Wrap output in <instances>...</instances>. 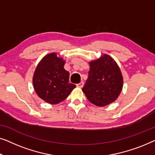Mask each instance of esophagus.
<instances>
[{"mask_svg": "<svg viewBox=\"0 0 155 155\" xmlns=\"http://www.w3.org/2000/svg\"><path fill=\"white\" fill-rule=\"evenodd\" d=\"M84 83L83 82V81H81V83H79V84H77V86L78 87V88H83V87H84Z\"/></svg>", "mask_w": 155, "mask_h": 155, "instance_id": "esophagus-1", "label": "esophagus"}]
</instances>
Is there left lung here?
<instances>
[{"label": "left lung", "instance_id": "8db88e82", "mask_svg": "<svg viewBox=\"0 0 155 155\" xmlns=\"http://www.w3.org/2000/svg\"><path fill=\"white\" fill-rule=\"evenodd\" d=\"M90 69L86 84L82 88L89 101L104 107L114 102L123 88V76L112 57L104 54L89 62Z\"/></svg>", "mask_w": 155, "mask_h": 155}]
</instances>
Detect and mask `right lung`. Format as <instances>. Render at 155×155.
Instances as JSON below:
<instances>
[{"label":"right lung","instance_id":"1","mask_svg":"<svg viewBox=\"0 0 155 155\" xmlns=\"http://www.w3.org/2000/svg\"><path fill=\"white\" fill-rule=\"evenodd\" d=\"M65 60L56 53L48 54L38 62L33 76L34 88L40 98L51 104L65 100L76 88L69 82Z\"/></svg>","mask_w":155,"mask_h":155}]
</instances>
